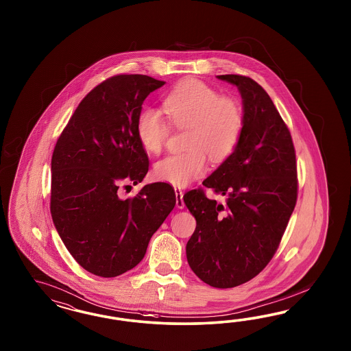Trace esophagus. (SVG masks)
I'll use <instances>...</instances> for the list:
<instances>
[{"mask_svg": "<svg viewBox=\"0 0 351 351\" xmlns=\"http://www.w3.org/2000/svg\"><path fill=\"white\" fill-rule=\"evenodd\" d=\"M175 194H176V207L182 210L185 207V203H184V199H182L184 191H180V189H175Z\"/></svg>", "mask_w": 351, "mask_h": 351, "instance_id": "obj_1", "label": "esophagus"}]
</instances>
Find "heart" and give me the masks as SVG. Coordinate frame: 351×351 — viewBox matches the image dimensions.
<instances>
[{"instance_id":"heart-1","label":"heart","mask_w":351,"mask_h":351,"mask_svg":"<svg viewBox=\"0 0 351 351\" xmlns=\"http://www.w3.org/2000/svg\"><path fill=\"white\" fill-rule=\"evenodd\" d=\"M171 123L186 128L185 148L158 160L154 176L173 186H186L207 171V156L215 162L234 152L245 126L243 106L233 96L220 95L217 90L195 78L180 82L165 99ZM170 123L158 109L144 108L136 121V136L150 154H158L170 136Z\"/></svg>"}]
</instances>
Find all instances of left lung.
<instances>
[{"label": "left lung", "instance_id": "left-lung-1", "mask_svg": "<svg viewBox=\"0 0 351 351\" xmlns=\"http://www.w3.org/2000/svg\"><path fill=\"white\" fill-rule=\"evenodd\" d=\"M237 86L245 126L233 153L203 181L225 195L184 194L197 228L186 243L188 264L204 283L237 287L271 260L298 199L296 154L291 134L265 90L250 77L217 75Z\"/></svg>", "mask_w": 351, "mask_h": 351}]
</instances>
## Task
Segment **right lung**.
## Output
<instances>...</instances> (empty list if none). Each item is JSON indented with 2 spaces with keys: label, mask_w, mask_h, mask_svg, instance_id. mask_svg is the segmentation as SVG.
I'll list each match as a JSON object with an SVG mask.
<instances>
[{
  "label": "right lung",
  "mask_w": 351,
  "mask_h": 351,
  "mask_svg": "<svg viewBox=\"0 0 351 351\" xmlns=\"http://www.w3.org/2000/svg\"><path fill=\"white\" fill-rule=\"evenodd\" d=\"M165 84L144 75L106 80L77 106L53 149V225L91 274L113 278L138 265L176 204L166 182L148 184L128 199L117 194L122 181L136 185L148 172L136 121L147 96Z\"/></svg>",
  "instance_id": "right-lung-1"
}]
</instances>
